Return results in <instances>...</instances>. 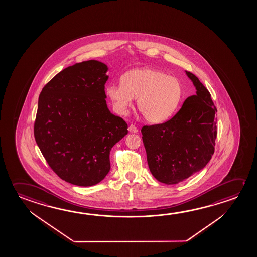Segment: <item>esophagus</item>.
Here are the masks:
<instances>
[{"instance_id": "esophagus-1", "label": "esophagus", "mask_w": 257, "mask_h": 257, "mask_svg": "<svg viewBox=\"0 0 257 257\" xmlns=\"http://www.w3.org/2000/svg\"><path fill=\"white\" fill-rule=\"evenodd\" d=\"M128 131H129L130 133H133V134H136V133L138 132V129H137V127L135 126L134 124H131L130 126L128 127Z\"/></svg>"}]
</instances>
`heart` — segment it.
<instances>
[{"instance_id":"b5f03b06","label":"heart","mask_w":257,"mask_h":257,"mask_svg":"<svg viewBox=\"0 0 257 257\" xmlns=\"http://www.w3.org/2000/svg\"><path fill=\"white\" fill-rule=\"evenodd\" d=\"M122 84L111 83L106 94L119 114H125L137 98V107L147 121L158 122L169 118L181 101V82L157 69L142 67L125 72Z\"/></svg>"}]
</instances>
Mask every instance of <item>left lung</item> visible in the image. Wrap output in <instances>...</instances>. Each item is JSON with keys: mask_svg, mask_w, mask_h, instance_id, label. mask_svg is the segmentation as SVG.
<instances>
[{"mask_svg": "<svg viewBox=\"0 0 257 257\" xmlns=\"http://www.w3.org/2000/svg\"><path fill=\"white\" fill-rule=\"evenodd\" d=\"M196 94L185 99L170 120L142 128L149 169L158 181L174 185L203 169L214 153L217 126L210 94L197 77L185 71Z\"/></svg>", "mask_w": 257, "mask_h": 257, "instance_id": "left-lung-1", "label": "left lung"}]
</instances>
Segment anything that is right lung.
<instances>
[{
	"label": "right lung",
	"mask_w": 257,
	"mask_h": 257,
	"mask_svg": "<svg viewBox=\"0 0 257 257\" xmlns=\"http://www.w3.org/2000/svg\"><path fill=\"white\" fill-rule=\"evenodd\" d=\"M107 71L97 60L75 63L39 95L35 139L51 169L72 185L101 182L109 172L111 149L128 134L125 121L106 105Z\"/></svg>",
	"instance_id": "1"
}]
</instances>
